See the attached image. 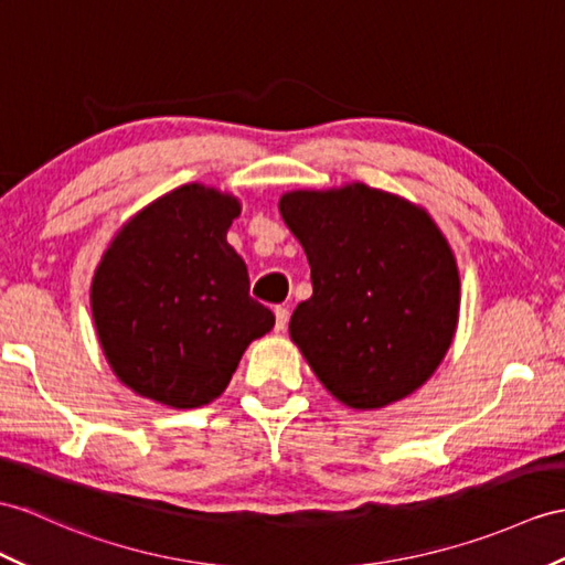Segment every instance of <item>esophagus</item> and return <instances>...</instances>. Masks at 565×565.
Returning a JSON list of instances; mask_svg holds the SVG:
<instances>
[{
	"mask_svg": "<svg viewBox=\"0 0 565 565\" xmlns=\"http://www.w3.org/2000/svg\"><path fill=\"white\" fill-rule=\"evenodd\" d=\"M287 319H290V311H287V307H275V330H285L287 326Z\"/></svg>",
	"mask_w": 565,
	"mask_h": 565,
	"instance_id": "1",
	"label": "esophagus"
}]
</instances>
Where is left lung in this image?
<instances>
[{
    "label": "left lung",
    "instance_id": "1",
    "mask_svg": "<svg viewBox=\"0 0 565 565\" xmlns=\"http://www.w3.org/2000/svg\"><path fill=\"white\" fill-rule=\"evenodd\" d=\"M280 215L311 268L290 338L326 391L352 409L403 401L431 379L460 313V275L422 205L352 182L297 189Z\"/></svg>",
    "mask_w": 565,
    "mask_h": 565
}]
</instances>
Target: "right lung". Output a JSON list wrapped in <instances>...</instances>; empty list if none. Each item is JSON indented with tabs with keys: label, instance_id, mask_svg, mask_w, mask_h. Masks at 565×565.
Wrapping results in <instances>:
<instances>
[{
	"label": "right lung",
	"instance_id": "obj_1",
	"mask_svg": "<svg viewBox=\"0 0 565 565\" xmlns=\"http://www.w3.org/2000/svg\"><path fill=\"white\" fill-rule=\"evenodd\" d=\"M239 213L237 196L184 184L129 217L105 249L90 311L107 364L136 395L174 409L209 405L275 326L227 244Z\"/></svg>",
	"mask_w": 565,
	"mask_h": 565
}]
</instances>
